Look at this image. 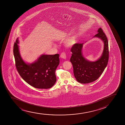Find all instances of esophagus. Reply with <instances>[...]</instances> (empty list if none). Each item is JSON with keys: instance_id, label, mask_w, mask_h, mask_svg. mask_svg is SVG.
Returning a JSON list of instances; mask_svg holds the SVG:
<instances>
[{"instance_id": "1", "label": "esophagus", "mask_w": 125, "mask_h": 125, "mask_svg": "<svg viewBox=\"0 0 125 125\" xmlns=\"http://www.w3.org/2000/svg\"><path fill=\"white\" fill-rule=\"evenodd\" d=\"M60 57H61V58H62V59H66V54H65L64 52H62V53H61V55H60Z\"/></svg>"}]
</instances>
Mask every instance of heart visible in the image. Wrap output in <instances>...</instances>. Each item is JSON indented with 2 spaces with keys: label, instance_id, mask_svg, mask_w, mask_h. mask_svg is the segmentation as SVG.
Here are the masks:
<instances>
[{
  "label": "heart",
  "instance_id": "obj_1",
  "mask_svg": "<svg viewBox=\"0 0 125 125\" xmlns=\"http://www.w3.org/2000/svg\"><path fill=\"white\" fill-rule=\"evenodd\" d=\"M78 39V34H75L68 37L65 40L64 45L67 47H72L77 43Z\"/></svg>",
  "mask_w": 125,
  "mask_h": 125
}]
</instances>
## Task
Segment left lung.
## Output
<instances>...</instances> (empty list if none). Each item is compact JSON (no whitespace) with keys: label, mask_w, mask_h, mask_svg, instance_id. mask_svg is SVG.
<instances>
[{"label":"left lung","mask_w":125,"mask_h":125,"mask_svg":"<svg viewBox=\"0 0 125 125\" xmlns=\"http://www.w3.org/2000/svg\"><path fill=\"white\" fill-rule=\"evenodd\" d=\"M97 32L93 37L101 39L104 44L102 55L97 60L90 61L83 56V47L87 42L76 43L71 49L70 62L73 66L75 78L80 83L86 84L95 81L101 76L108 64L109 51L107 38L101 28H98Z\"/></svg>","instance_id":"1"}]
</instances>
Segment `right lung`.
<instances>
[{
	"instance_id": "obj_1",
	"label": "right lung",
	"mask_w": 125,
	"mask_h": 125,
	"mask_svg": "<svg viewBox=\"0 0 125 125\" xmlns=\"http://www.w3.org/2000/svg\"><path fill=\"white\" fill-rule=\"evenodd\" d=\"M19 38L13 48L16 68L21 77L29 85L38 89H48L56 81L55 71L60 63L59 55H41L32 63L23 60L19 50Z\"/></svg>"
}]
</instances>
